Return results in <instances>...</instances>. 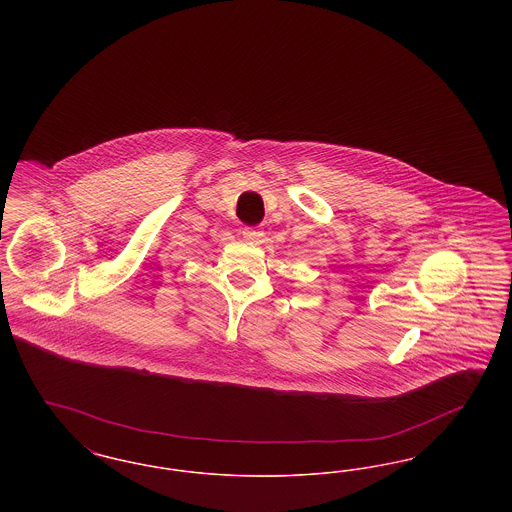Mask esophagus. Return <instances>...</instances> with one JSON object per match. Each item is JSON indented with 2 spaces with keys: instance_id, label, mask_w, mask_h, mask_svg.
Masks as SVG:
<instances>
[{
  "instance_id": "obj_1",
  "label": "esophagus",
  "mask_w": 512,
  "mask_h": 512,
  "mask_svg": "<svg viewBox=\"0 0 512 512\" xmlns=\"http://www.w3.org/2000/svg\"><path fill=\"white\" fill-rule=\"evenodd\" d=\"M263 236L265 234L255 230V228H245L244 230V240L247 244L261 245L263 244Z\"/></svg>"
}]
</instances>
